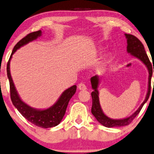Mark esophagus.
Instances as JSON below:
<instances>
[{"instance_id":"esophagus-1","label":"esophagus","mask_w":154,"mask_h":154,"mask_svg":"<svg viewBox=\"0 0 154 154\" xmlns=\"http://www.w3.org/2000/svg\"><path fill=\"white\" fill-rule=\"evenodd\" d=\"M78 88H79V90H81V91H84V90H86V89H87L86 86L84 84V83H79Z\"/></svg>"}]
</instances>
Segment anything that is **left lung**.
<instances>
[{
	"mask_svg": "<svg viewBox=\"0 0 154 154\" xmlns=\"http://www.w3.org/2000/svg\"><path fill=\"white\" fill-rule=\"evenodd\" d=\"M125 36L127 39V52L135 58L139 59L146 66L148 71H149V83H148V91L146 96V98L144 101L139 106V108L134 112L130 116L125 118L122 119H113L108 117L107 116L104 114L102 111L101 107L100 105L99 101V92L98 91V87L100 83V77L96 75L91 78V83L92 88L94 91L91 93L92 96V108L91 113L94 116L98 122L103 126L111 128V127H120L123 126H127L132 122V121L135 119L143 107L146 102L149 99L151 92V80L152 77L153 70L154 72V68L153 69L151 62H150L149 57H148L145 49H144L143 45L142 44L141 41L134 35L131 34L125 33ZM154 85V83H153Z\"/></svg>",
	"mask_w": 154,
	"mask_h": 154,
	"instance_id": "left-lung-1",
	"label": "left lung"
}]
</instances>
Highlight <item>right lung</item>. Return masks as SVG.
Instances as JSON below:
<instances>
[{
	"label": "right lung",
	"mask_w": 154,
	"mask_h": 154,
	"mask_svg": "<svg viewBox=\"0 0 154 154\" xmlns=\"http://www.w3.org/2000/svg\"><path fill=\"white\" fill-rule=\"evenodd\" d=\"M41 34H42L41 31L33 32V33L28 34L26 37L22 38L18 43H17V44L15 45L13 49L10 58L8 62L7 75L8 78L9 83H10L11 98L13 106L18 109V111L21 113V115L25 119H27L31 123L41 127V128H47L57 126L62 121L63 118L65 115L68 102L76 91V86L74 85L64 91L58 100L48 109L43 110L36 109L31 107L20 99L16 87H15L10 71V62L13 54L20 47L37 39L38 38L41 36Z\"/></svg>",
	"instance_id": "1"
}]
</instances>
